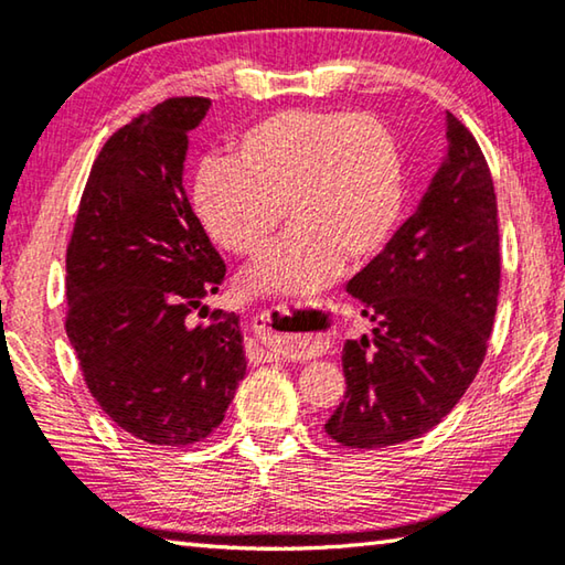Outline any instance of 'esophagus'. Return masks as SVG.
Returning a JSON list of instances; mask_svg holds the SVG:
<instances>
[{
  "label": "esophagus",
  "mask_w": 565,
  "mask_h": 565,
  "mask_svg": "<svg viewBox=\"0 0 565 565\" xmlns=\"http://www.w3.org/2000/svg\"><path fill=\"white\" fill-rule=\"evenodd\" d=\"M291 329H296V319L289 317V311H284L281 306H276V309H266L259 313V317H254L256 341L262 343V353H266V356H274V359L291 356L296 339L301 337V333H294Z\"/></svg>",
  "instance_id": "34e87169"
}]
</instances>
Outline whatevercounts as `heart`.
Wrapping results in <instances>:
<instances>
[{
  "label": "heart",
  "instance_id": "b5f03b06",
  "mask_svg": "<svg viewBox=\"0 0 565 565\" xmlns=\"http://www.w3.org/2000/svg\"><path fill=\"white\" fill-rule=\"evenodd\" d=\"M404 206V161L374 114L281 109L206 159L191 184L199 224L228 254L256 259L281 224L291 232L248 271L252 296L311 294L384 252Z\"/></svg>",
  "mask_w": 565,
  "mask_h": 565
}]
</instances>
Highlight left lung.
<instances>
[{
	"label": "left lung",
	"mask_w": 565,
	"mask_h": 565,
	"mask_svg": "<svg viewBox=\"0 0 565 565\" xmlns=\"http://www.w3.org/2000/svg\"><path fill=\"white\" fill-rule=\"evenodd\" d=\"M446 141L418 212L349 281L374 331L343 347L347 396L323 426L341 446L384 448L431 431L489 351L501 286L493 179L451 111Z\"/></svg>",
	"instance_id": "obj_1"
}]
</instances>
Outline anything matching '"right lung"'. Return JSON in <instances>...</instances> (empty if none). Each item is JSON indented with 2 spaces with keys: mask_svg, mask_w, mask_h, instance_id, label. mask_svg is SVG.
Wrapping results in <instances>:
<instances>
[{
  "mask_svg": "<svg viewBox=\"0 0 565 565\" xmlns=\"http://www.w3.org/2000/svg\"><path fill=\"white\" fill-rule=\"evenodd\" d=\"M209 104L171 97L114 131L66 246L64 329L82 376L104 414L151 446L206 438L246 374L236 313L190 321L226 279L181 186L186 131Z\"/></svg>",
  "mask_w": 565,
  "mask_h": 565,
  "instance_id": "1",
  "label": "right lung"
}]
</instances>
